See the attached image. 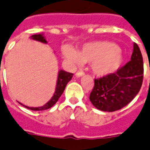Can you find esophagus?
I'll return each instance as SVG.
<instances>
[{"label":"esophagus","mask_w":150,"mask_h":150,"mask_svg":"<svg viewBox=\"0 0 150 150\" xmlns=\"http://www.w3.org/2000/svg\"><path fill=\"white\" fill-rule=\"evenodd\" d=\"M83 75H84V72H83V71H77L76 74H75L76 77H80V76H83Z\"/></svg>","instance_id":"esophagus-1"}]
</instances>
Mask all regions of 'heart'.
<instances>
[{
    "instance_id": "heart-1",
    "label": "heart",
    "mask_w": 150,
    "mask_h": 150,
    "mask_svg": "<svg viewBox=\"0 0 150 150\" xmlns=\"http://www.w3.org/2000/svg\"><path fill=\"white\" fill-rule=\"evenodd\" d=\"M62 52L68 60L76 64L91 62L92 72L100 77L116 72L123 63L120 47L108 41L87 42L79 51L71 46L66 45L63 47Z\"/></svg>"
}]
</instances>
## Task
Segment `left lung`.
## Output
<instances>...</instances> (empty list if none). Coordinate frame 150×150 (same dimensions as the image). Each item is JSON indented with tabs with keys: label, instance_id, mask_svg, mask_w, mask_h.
I'll return each instance as SVG.
<instances>
[{
	"label": "left lung",
	"instance_id": "obj_1",
	"mask_svg": "<svg viewBox=\"0 0 150 150\" xmlns=\"http://www.w3.org/2000/svg\"><path fill=\"white\" fill-rule=\"evenodd\" d=\"M143 57L136 43L131 61L113 74L94 79L89 100L97 109L114 112L124 108L139 93L143 82Z\"/></svg>",
	"mask_w": 150,
	"mask_h": 150
}]
</instances>
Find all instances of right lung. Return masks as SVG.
I'll return each instance as SVG.
<instances>
[{"instance_id": "1", "label": "right lung", "mask_w": 150, "mask_h": 150, "mask_svg": "<svg viewBox=\"0 0 150 150\" xmlns=\"http://www.w3.org/2000/svg\"><path fill=\"white\" fill-rule=\"evenodd\" d=\"M30 38L33 40L38 41L41 42H43V43H47V42L46 40V38L43 36L42 33H39V34H33L32 36L30 37ZM73 77V74L72 73H69L65 71H59L58 72V76H57V85H56V90L54 93L53 96L52 98L50 99L45 105L42 106V107H37V108H32V107H28L26 105L22 104L24 108H28V109L33 110V111H42V110L48 109L51 108L54 104H56V103L57 102L59 98L62 96V94L65 90V88L67 86V83L71 79V78Z\"/></svg>"}]
</instances>
